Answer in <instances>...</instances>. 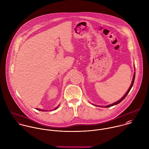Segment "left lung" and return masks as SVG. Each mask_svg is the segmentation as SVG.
<instances>
[{"mask_svg":"<svg viewBox=\"0 0 149 149\" xmlns=\"http://www.w3.org/2000/svg\"><path fill=\"white\" fill-rule=\"evenodd\" d=\"M135 72H134V77H133V79H132V83H131V86H130V88H129V89L128 90V91H127V93H125V94L120 100H119L118 101H117V102H115V103H113V104H110V105H107V106H104V107H106V108H107V107H112V106H113V105H117V104H119L120 102H121L125 98V97L127 95V94H128V93L130 92V90L131 89V88H132V86H133V84H134V80H135ZM95 106H97V105H95ZM98 107H100V106H98ZM101 107H101V106H100Z\"/></svg>","mask_w":149,"mask_h":149,"instance_id":"8db88e82","label":"left lung"}]
</instances>
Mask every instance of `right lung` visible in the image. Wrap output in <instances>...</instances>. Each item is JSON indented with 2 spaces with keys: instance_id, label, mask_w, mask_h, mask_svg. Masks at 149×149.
Segmentation results:
<instances>
[{
  "instance_id": "right-lung-1",
  "label": "right lung",
  "mask_w": 149,
  "mask_h": 149,
  "mask_svg": "<svg viewBox=\"0 0 149 149\" xmlns=\"http://www.w3.org/2000/svg\"><path fill=\"white\" fill-rule=\"evenodd\" d=\"M59 105H58V107H56V108H55L54 109V110H55V109H58V107H59ZM37 109V110H38V111H44V110H42V109H38V108H37V109Z\"/></svg>"
}]
</instances>
